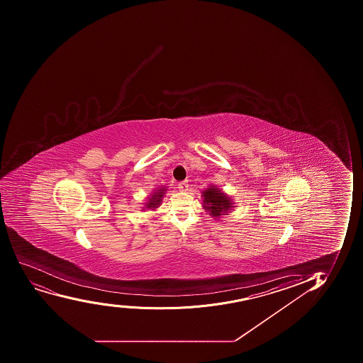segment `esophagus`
Masks as SVG:
<instances>
[{
    "mask_svg": "<svg viewBox=\"0 0 363 363\" xmlns=\"http://www.w3.org/2000/svg\"><path fill=\"white\" fill-rule=\"evenodd\" d=\"M179 191H188V182H179Z\"/></svg>",
    "mask_w": 363,
    "mask_h": 363,
    "instance_id": "esophagus-1",
    "label": "esophagus"
}]
</instances>
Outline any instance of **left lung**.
Returning a JSON list of instances; mask_svg holds the SVG:
<instances>
[{
  "instance_id": "8db88e82",
  "label": "left lung",
  "mask_w": 363,
  "mask_h": 363,
  "mask_svg": "<svg viewBox=\"0 0 363 363\" xmlns=\"http://www.w3.org/2000/svg\"><path fill=\"white\" fill-rule=\"evenodd\" d=\"M201 194L202 207L214 219L227 216L234 208L233 200L216 186H209Z\"/></svg>"
}]
</instances>
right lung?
Listing matches in <instances>:
<instances>
[{"label":"right lung","mask_w":363,"mask_h":363,"mask_svg":"<svg viewBox=\"0 0 363 363\" xmlns=\"http://www.w3.org/2000/svg\"><path fill=\"white\" fill-rule=\"evenodd\" d=\"M168 191L167 187H161L155 188L154 191L149 195V198H147V202L143 203V207H142V211H145V209H151V211H155V209H157L160 206H161L162 201H163V198H164L165 193Z\"/></svg>","instance_id":"add662e5"}]
</instances>
